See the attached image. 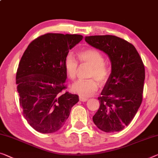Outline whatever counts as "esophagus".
Wrapping results in <instances>:
<instances>
[{"label":"esophagus","instance_id":"obj_1","mask_svg":"<svg viewBox=\"0 0 158 158\" xmlns=\"http://www.w3.org/2000/svg\"><path fill=\"white\" fill-rule=\"evenodd\" d=\"M79 100L81 101V102H86L87 100H88V98H86V97H84V96H79Z\"/></svg>","mask_w":158,"mask_h":158}]
</instances>
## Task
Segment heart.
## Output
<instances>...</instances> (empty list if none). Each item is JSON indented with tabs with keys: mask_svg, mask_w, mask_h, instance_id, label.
<instances>
[{
	"mask_svg": "<svg viewBox=\"0 0 158 158\" xmlns=\"http://www.w3.org/2000/svg\"><path fill=\"white\" fill-rule=\"evenodd\" d=\"M80 64L89 66L87 77L89 79L79 80L73 84L72 90L79 96L88 97L98 89V83L104 84L109 77V67L104 62V57L96 49L87 48L82 49L77 54ZM64 66L67 77L71 80L76 79L78 63L71 54L65 56Z\"/></svg>",
	"mask_w": 158,
	"mask_h": 158,
	"instance_id": "1",
	"label": "heart"
}]
</instances>
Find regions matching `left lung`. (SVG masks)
Here are the masks:
<instances>
[{
  "instance_id": "left-lung-1",
  "label": "left lung",
  "mask_w": 158,
  "mask_h": 158,
  "mask_svg": "<svg viewBox=\"0 0 158 158\" xmlns=\"http://www.w3.org/2000/svg\"><path fill=\"white\" fill-rule=\"evenodd\" d=\"M85 40L107 54L111 62V73L98 98L100 107L93 121L106 133L121 131L131 123L142 103V59L133 44L114 35H93Z\"/></svg>"
}]
</instances>
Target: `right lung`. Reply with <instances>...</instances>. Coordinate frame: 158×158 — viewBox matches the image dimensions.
<instances>
[{
    "instance_id": "right-lung-1",
    "label": "right lung",
    "mask_w": 158,
    "mask_h": 158,
    "mask_svg": "<svg viewBox=\"0 0 158 158\" xmlns=\"http://www.w3.org/2000/svg\"><path fill=\"white\" fill-rule=\"evenodd\" d=\"M81 35L48 33L30 42L16 74L17 90L23 116L35 131L55 133L64 126L79 96L67 89L64 66L69 49Z\"/></svg>"
}]
</instances>
